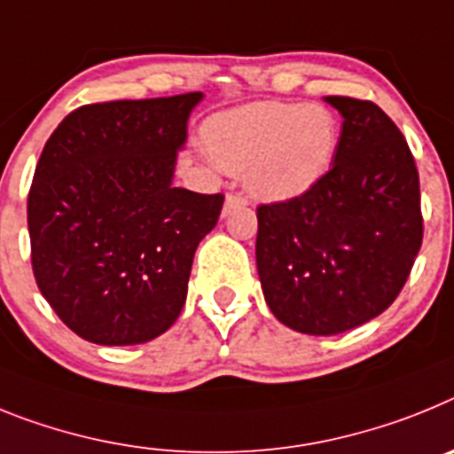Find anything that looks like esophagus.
<instances>
[{"label": "esophagus", "instance_id": "esophagus-1", "mask_svg": "<svg viewBox=\"0 0 454 454\" xmlns=\"http://www.w3.org/2000/svg\"><path fill=\"white\" fill-rule=\"evenodd\" d=\"M235 205H247V199H244L242 194H226V203H223V215H226L231 207H235Z\"/></svg>", "mask_w": 454, "mask_h": 454}]
</instances>
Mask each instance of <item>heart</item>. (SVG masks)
Listing matches in <instances>:
<instances>
[{"label":"heart","mask_w":454,"mask_h":454,"mask_svg":"<svg viewBox=\"0 0 454 454\" xmlns=\"http://www.w3.org/2000/svg\"><path fill=\"white\" fill-rule=\"evenodd\" d=\"M338 141L336 114L317 102H254L203 125L207 155L228 171H244L247 187L271 200L294 199L320 183Z\"/></svg>","instance_id":"obj_1"}]
</instances>
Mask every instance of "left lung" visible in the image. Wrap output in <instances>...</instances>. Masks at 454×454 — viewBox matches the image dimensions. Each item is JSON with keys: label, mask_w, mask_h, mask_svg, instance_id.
Returning <instances> with one entry per match:
<instances>
[{"label": "left lung", "mask_w": 454, "mask_h": 454, "mask_svg": "<svg viewBox=\"0 0 454 454\" xmlns=\"http://www.w3.org/2000/svg\"><path fill=\"white\" fill-rule=\"evenodd\" d=\"M342 116L333 167L294 199L258 205L255 262L276 320L333 336L384 313L423 244L407 139L374 102L326 98Z\"/></svg>", "instance_id": "obj_1"}]
</instances>
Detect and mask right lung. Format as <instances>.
Instances as JSON below:
<instances>
[{
    "mask_svg": "<svg viewBox=\"0 0 454 454\" xmlns=\"http://www.w3.org/2000/svg\"><path fill=\"white\" fill-rule=\"evenodd\" d=\"M203 93L84 105L47 139L27 199L38 290L80 338L139 345L187 299L196 247L223 194L173 187Z\"/></svg>",
    "mask_w": 454,
    "mask_h": 454,
    "instance_id": "1",
    "label": "right lung"
}]
</instances>
